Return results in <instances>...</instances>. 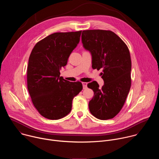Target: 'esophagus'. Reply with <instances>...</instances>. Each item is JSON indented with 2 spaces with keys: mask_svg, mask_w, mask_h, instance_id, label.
Here are the masks:
<instances>
[{
  "mask_svg": "<svg viewBox=\"0 0 159 159\" xmlns=\"http://www.w3.org/2000/svg\"><path fill=\"white\" fill-rule=\"evenodd\" d=\"M82 85H83V89H85L87 88V82H82Z\"/></svg>",
  "mask_w": 159,
  "mask_h": 159,
  "instance_id": "34e87169",
  "label": "esophagus"
}]
</instances>
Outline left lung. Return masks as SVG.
Wrapping results in <instances>:
<instances>
[{
    "label": "left lung",
    "mask_w": 159,
    "mask_h": 159,
    "mask_svg": "<svg viewBox=\"0 0 159 159\" xmlns=\"http://www.w3.org/2000/svg\"><path fill=\"white\" fill-rule=\"evenodd\" d=\"M82 42L92 55L93 69L102 70L104 82L101 88L96 81L87 84L94 93L89 103L90 112L101 120L112 119L122 109L131 87L129 49L117 34L109 30H84Z\"/></svg>",
    "instance_id": "obj_1"
}]
</instances>
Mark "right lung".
<instances>
[{
    "label": "right lung",
    "mask_w": 159,
    "mask_h": 159,
    "mask_svg": "<svg viewBox=\"0 0 159 159\" xmlns=\"http://www.w3.org/2000/svg\"><path fill=\"white\" fill-rule=\"evenodd\" d=\"M82 31L55 33L34 47L27 68L28 89L32 102L43 117L59 120L71 111L72 100L82 90L80 82L60 77L70 55L79 43Z\"/></svg>",
    "instance_id": "right-lung-1"
}]
</instances>
